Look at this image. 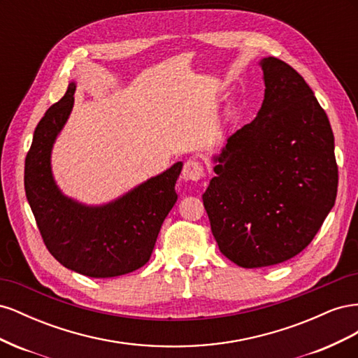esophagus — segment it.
<instances>
[{"label": "esophagus", "instance_id": "1", "mask_svg": "<svg viewBox=\"0 0 358 358\" xmlns=\"http://www.w3.org/2000/svg\"><path fill=\"white\" fill-rule=\"evenodd\" d=\"M206 176V169L201 162L196 159H188L185 164H183L182 170V178L185 180L191 182H199Z\"/></svg>", "mask_w": 358, "mask_h": 358}]
</instances>
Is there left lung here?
<instances>
[{"label": "left lung", "instance_id": "8db88e82", "mask_svg": "<svg viewBox=\"0 0 358 358\" xmlns=\"http://www.w3.org/2000/svg\"><path fill=\"white\" fill-rule=\"evenodd\" d=\"M259 66L262 109L227 138L203 194L220 251L245 268L301 252L334 206L339 179L329 117L309 85L275 57Z\"/></svg>", "mask_w": 358, "mask_h": 358}]
</instances>
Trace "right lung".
Segmentation results:
<instances>
[{
	"label": "right lung",
	"instance_id": "add662e5",
	"mask_svg": "<svg viewBox=\"0 0 358 358\" xmlns=\"http://www.w3.org/2000/svg\"><path fill=\"white\" fill-rule=\"evenodd\" d=\"M76 85L38 122L25 158V192L48 251L64 267L91 278L121 276L145 266L162 222L178 200L182 162L100 208L62 196L50 150L73 109Z\"/></svg>",
	"mask_w": 358,
	"mask_h": 358
}]
</instances>
